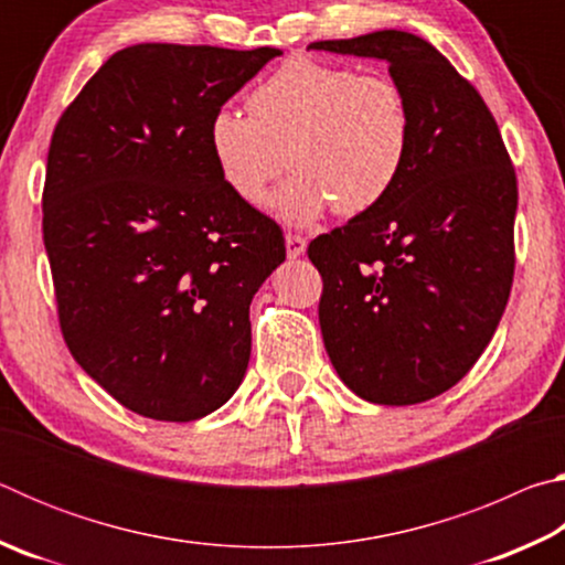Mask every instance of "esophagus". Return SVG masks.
I'll return each mask as SVG.
<instances>
[{"mask_svg":"<svg viewBox=\"0 0 565 565\" xmlns=\"http://www.w3.org/2000/svg\"><path fill=\"white\" fill-rule=\"evenodd\" d=\"M284 242H286V254H289V259H299V256L306 252V238L299 234H286Z\"/></svg>","mask_w":565,"mask_h":565,"instance_id":"34e87169","label":"esophagus"}]
</instances>
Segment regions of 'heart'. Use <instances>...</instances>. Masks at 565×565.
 I'll list each match as a JSON object with an SVG mask.
<instances>
[{
	"label": "heart",
	"mask_w": 565,
	"mask_h": 565,
	"mask_svg": "<svg viewBox=\"0 0 565 565\" xmlns=\"http://www.w3.org/2000/svg\"><path fill=\"white\" fill-rule=\"evenodd\" d=\"M248 117L218 109L206 141L226 189L262 206L286 159L296 169L271 199L286 224L306 226L337 206L359 216L379 206L406 169L414 119L404 89L386 74L299 60L248 94Z\"/></svg>",
	"instance_id": "heart-1"
}]
</instances>
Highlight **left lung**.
Returning <instances> with one entry per match:
<instances>
[{"mask_svg": "<svg viewBox=\"0 0 565 565\" xmlns=\"http://www.w3.org/2000/svg\"><path fill=\"white\" fill-rule=\"evenodd\" d=\"M309 50L388 64L414 139L379 206L309 244L339 379L371 404L456 386L493 339L513 284L519 186L493 114L434 44L384 30Z\"/></svg>", "mask_w": 565, "mask_h": 565, "instance_id": "left-lung-1", "label": "left lung"}]
</instances>
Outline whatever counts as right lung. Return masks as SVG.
I'll list each match as a JSON object with an SVG mask.
<instances>
[{
    "instance_id": "1",
    "label": "right lung",
    "mask_w": 565,
    "mask_h": 565,
    "mask_svg": "<svg viewBox=\"0 0 565 565\" xmlns=\"http://www.w3.org/2000/svg\"><path fill=\"white\" fill-rule=\"evenodd\" d=\"M279 54L134 44L54 129L42 228L64 341L139 416L196 420L244 381L248 303L286 246L226 189L206 129Z\"/></svg>"
}]
</instances>
